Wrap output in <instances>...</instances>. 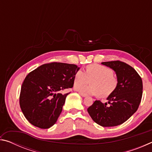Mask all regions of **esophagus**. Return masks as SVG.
I'll use <instances>...</instances> for the list:
<instances>
[{"mask_svg": "<svg viewBox=\"0 0 152 152\" xmlns=\"http://www.w3.org/2000/svg\"><path fill=\"white\" fill-rule=\"evenodd\" d=\"M79 94H80L82 97H86V96H87V95H86V94H84V93H82V92H79Z\"/></svg>", "mask_w": 152, "mask_h": 152, "instance_id": "34e87169", "label": "esophagus"}]
</instances>
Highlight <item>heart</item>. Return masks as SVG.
Listing matches in <instances>:
<instances>
[{"label": "heart", "instance_id": "1", "mask_svg": "<svg viewBox=\"0 0 152 152\" xmlns=\"http://www.w3.org/2000/svg\"><path fill=\"white\" fill-rule=\"evenodd\" d=\"M90 79L91 80L92 85L88 86L82 84L88 83ZM74 83L76 84L75 89L82 93L96 96L100 95V96L105 98L116 90L118 80L113 75L111 68L100 64H91L86 67V72L82 70L76 72Z\"/></svg>", "mask_w": 152, "mask_h": 152}]
</instances>
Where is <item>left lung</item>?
<instances>
[{"mask_svg":"<svg viewBox=\"0 0 152 152\" xmlns=\"http://www.w3.org/2000/svg\"><path fill=\"white\" fill-rule=\"evenodd\" d=\"M101 64L115 72L118 85L107 97L109 105L95 101L87 110L97 124L102 127H114L125 122L137 111L142 97V80L134 68L123 61Z\"/></svg>","mask_w":152,"mask_h":152,"instance_id":"left-lung-1","label":"left lung"}]
</instances>
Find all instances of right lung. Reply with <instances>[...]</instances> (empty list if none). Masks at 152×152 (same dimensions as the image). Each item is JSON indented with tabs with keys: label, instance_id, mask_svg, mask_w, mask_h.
<instances>
[{
	"label": "right lung",
	"instance_id": "right-lung-1",
	"mask_svg": "<svg viewBox=\"0 0 152 152\" xmlns=\"http://www.w3.org/2000/svg\"><path fill=\"white\" fill-rule=\"evenodd\" d=\"M80 69L75 64L52 62L45 64L31 72L22 84L20 107L31 124L48 129L57 121L69 93L74 76Z\"/></svg>",
	"mask_w": 152,
	"mask_h": 152
}]
</instances>
